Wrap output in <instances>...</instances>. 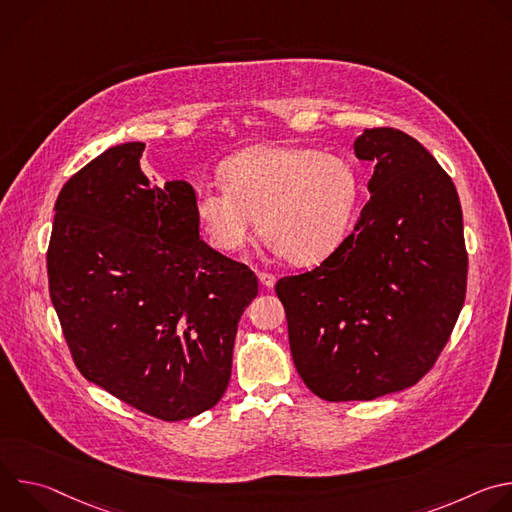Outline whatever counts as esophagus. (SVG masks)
<instances>
[{
	"mask_svg": "<svg viewBox=\"0 0 512 512\" xmlns=\"http://www.w3.org/2000/svg\"><path fill=\"white\" fill-rule=\"evenodd\" d=\"M259 283H261L265 289H271L273 283H275V275H273V273H267V271H259Z\"/></svg>",
	"mask_w": 512,
	"mask_h": 512,
	"instance_id": "1",
	"label": "esophagus"
}]
</instances>
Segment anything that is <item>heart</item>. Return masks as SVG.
I'll return each mask as SVG.
<instances>
[{
	"instance_id": "1",
	"label": "heart",
	"mask_w": 512,
	"mask_h": 512,
	"mask_svg": "<svg viewBox=\"0 0 512 512\" xmlns=\"http://www.w3.org/2000/svg\"><path fill=\"white\" fill-rule=\"evenodd\" d=\"M223 184L196 186L194 212L208 245L243 249L259 225L291 265H314L344 239L358 198L348 160L304 145H255L221 168Z\"/></svg>"
}]
</instances>
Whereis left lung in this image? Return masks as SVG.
Segmentation results:
<instances>
[{
  "mask_svg": "<svg viewBox=\"0 0 512 512\" xmlns=\"http://www.w3.org/2000/svg\"><path fill=\"white\" fill-rule=\"evenodd\" d=\"M371 198L318 267L275 294L306 387L324 401H371L419 383L440 358L466 298L468 253L452 178L411 135L364 129Z\"/></svg>",
  "mask_w": 512,
  "mask_h": 512,
  "instance_id": "left-lung-1",
  "label": "left lung"
}]
</instances>
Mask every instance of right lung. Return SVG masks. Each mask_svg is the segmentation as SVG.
I'll use <instances>...</instances> for the list:
<instances>
[{
	"label": "right lung",
	"mask_w": 512,
	"mask_h": 512,
	"mask_svg": "<svg viewBox=\"0 0 512 512\" xmlns=\"http://www.w3.org/2000/svg\"><path fill=\"white\" fill-rule=\"evenodd\" d=\"M139 141L109 148L56 198L50 300L81 375L162 421L214 407L255 273L200 239L188 182L150 184Z\"/></svg>",
	"instance_id": "add662e5"
}]
</instances>
